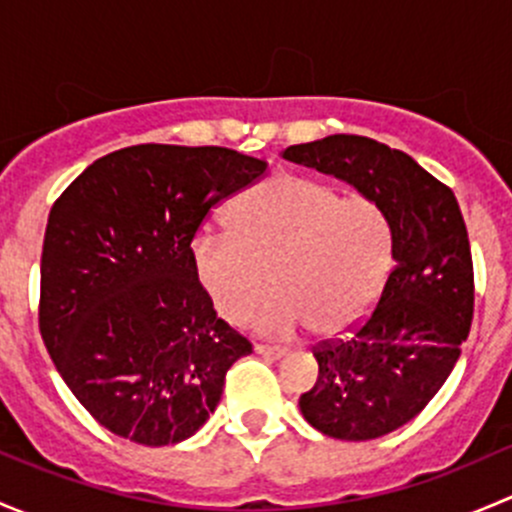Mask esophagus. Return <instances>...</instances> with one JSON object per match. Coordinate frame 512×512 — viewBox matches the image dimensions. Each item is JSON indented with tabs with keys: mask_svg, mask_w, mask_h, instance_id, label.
<instances>
[{
	"mask_svg": "<svg viewBox=\"0 0 512 512\" xmlns=\"http://www.w3.org/2000/svg\"><path fill=\"white\" fill-rule=\"evenodd\" d=\"M255 352L262 356H270V359H280L287 354L285 347H272V344H255Z\"/></svg>",
	"mask_w": 512,
	"mask_h": 512,
	"instance_id": "34e87169",
	"label": "esophagus"
}]
</instances>
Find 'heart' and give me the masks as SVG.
Masks as SVG:
<instances>
[{
    "instance_id": "heart-1",
    "label": "heart",
    "mask_w": 512,
    "mask_h": 512,
    "mask_svg": "<svg viewBox=\"0 0 512 512\" xmlns=\"http://www.w3.org/2000/svg\"><path fill=\"white\" fill-rule=\"evenodd\" d=\"M394 260L389 215L369 195L277 173L227 210V232L193 242V270L210 304L230 324L262 309L260 327L289 334L349 332L374 309Z\"/></svg>"
}]
</instances>
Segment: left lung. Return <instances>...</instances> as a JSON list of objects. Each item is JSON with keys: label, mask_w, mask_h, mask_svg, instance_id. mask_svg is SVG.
I'll return each mask as SVG.
<instances>
[{"label": "left lung", "mask_w": 512, "mask_h": 512, "mask_svg": "<svg viewBox=\"0 0 512 512\" xmlns=\"http://www.w3.org/2000/svg\"><path fill=\"white\" fill-rule=\"evenodd\" d=\"M352 183L389 215L394 270L376 307L344 339L312 349L319 379L299 411L324 436L371 441L426 409L461 356L473 322V257L448 185L414 158L364 136H327L282 151Z\"/></svg>", "instance_id": "left-lung-1"}]
</instances>
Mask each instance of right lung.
<instances>
[{"mask_svg":"<svg viewBox=\"0 0 512 512\" xmlns=\"http://www.w3.org/2000/svg\"><path fill=\"white\" fill-rule=\"evenodd\" d=\"M267 163L220 146L121 148L91 163L49 213L39 332L91 416L141 446L193 436L252 344L218 319L193 237Z\"/></svg>","mask_w":512,"mask_h":512,"instance_id":"add662e5","label":"right lung"}]
</instances>
